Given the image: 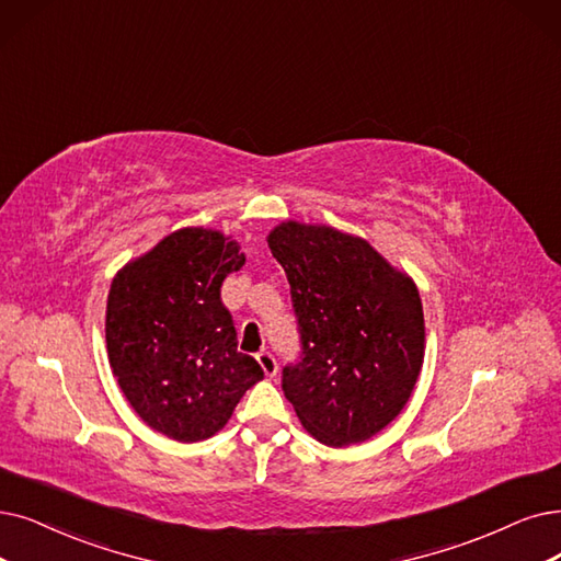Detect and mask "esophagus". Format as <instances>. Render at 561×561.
Here are the masks:
<instances>
[{"label": "esophagus", "mask_w": 561, "mask_h": 561, "mask_svg": "<svg viewBox=\"0 0 561 561\" xmlns=\"http://www.w3.org/2000/svg\"><path fill=\"white\" fill-rule=\"evenodd\" d=\"M257 362H260V366H262L264 375H268V377H274V375H276V370H278V364H276L274 354H268V352H260V354H257Z\"/></svg>", "instance_id": "esophagus-1"}]
</instances>
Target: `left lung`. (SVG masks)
I'll use <instances>...</instances> for the list:
<instances>
[{"label": "left lung", "mask_w": 561, "mask_h": 561, "mask_svg": "<svg viewBox=\"0 0 561 561\" xmlns=\"http://www.w3.org/2000/svg\"><path fill=\"white\" fill-rule=\"evenodd\" d=\"M285 268L304 358L283 391L308 435L327 446L366 442L402 412L425 354L416 283L364 239L320 222L283 220L266 237Z\"/></svg>", "instance_id": "left-lung-1"}]
</instances>
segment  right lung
Returning <instances> with one entry per match:
<instances>
[{
    "label": "right lung",
    "instance_id": "1",
    "mask_svg": "<svg viewBox=\"0 0 561 561\" xmlns=\"http://www.w3.org/2000/svg\"><path fill=\"white\" fill-rule=\"evenodd\" d=\"M239 243L211 228L163 237L112 278L105 345L112 375L138 416L170 439L203 442L226 428L264 377L237 350L220 285L243 266Z\"/></svg>",
    "mask_w": 561,
    "mask_h": 561
}]
</instances>
